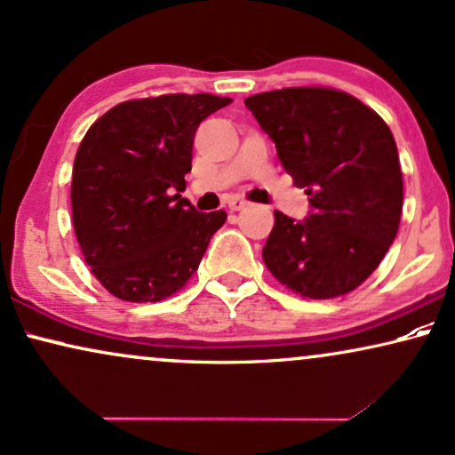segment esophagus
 I'll return each mask as SVG.
<instances>
[{
    "label": "esophagus",
    "mask_w": 455,
    "mask_h": 455,
    "mask_svg": "<svg viewBox=\"0 0 455 455\" xmlns=\"http://www.w3.org/2000/svg\"><path fill=\"white\" fill-rule=\"evenodd\" d=\"M227 205H228V210H231V212H239V210L247 208V205H250V201H245L241 197H231L227 201Z\"/></svg>",
    "instance_id": "esophagus-1"
}]
</instances>
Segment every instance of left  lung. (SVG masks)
<instances>
[{
    "instance_id": "left-lung-1",
    "label": "left lung",
    "mask_w": 455,
    "mask_h": 455,
    "mask_svg": "<svg viewBox=\"0 0 455 455\" xmlns=\"http://www.w3.org/2000/svg\"><path fill=\"white\" fill-rule=\"evenodd\" d=\"M245 107L310 204L304 220L275 212L264 264L304 298L348 294L378 268L399 231L403 178L388 125L330 88L262 92Z\"/></svg>"
}]
</instances>
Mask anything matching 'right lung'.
<instances>
[{
    "instance_id": "obj_1",
    "label": "right lung",
    "mask_w": 455,
    "mask_h": 455,
    "mask_svg": "<svg viewBox=\"0 0 455 455\" xmlns=\"http://www.w3.org/2000/svg\"><path fill=\"white\" fill-rule=\"evenodd\" d=\"M231 99L128 100L92 124L73 164V227L85 262L115 298L159 302L191 279L227 212L182 197L199 124Z\"/></svg>"
}]
</instances>
